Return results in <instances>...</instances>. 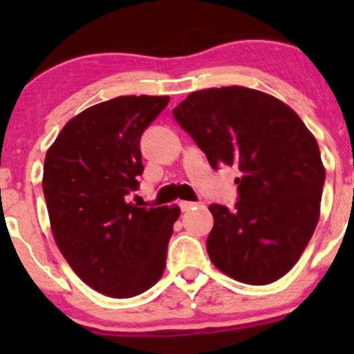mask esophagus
Listing matches in <instances>:
<instances>
[{"instance_id":"1","label":"esophagus","mask_w":354,"mask_h":354,"mask_svg":"<svg viewBox=\"0 0 354 354\" xmlns=\"http://www.w3.org/2000/svg\"><path fill=\"white\" fill-rule=\"evenodd\" d=\"M194 207H197V203H195V202H180V209L183 210V212L194 209Z\"/></svg>"}]
</instances>
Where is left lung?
I'll return each mask as SVG.
<instances>
[{
	"mask_svg": "<svg viewBox=\"0 0 354 354\" xmlns=\"http://www.w3.org/2000/svg\"><path fill=\"white\" fill-rule=\"evenodd\" d=\"M173 116L214 169L241 171L234 209L209 207L214 266L257 286L283 277L319 223L326 169L313 135L279 99L238 85L194 92Z\"/></svg>",
	"mask_w": 354,
	"mask_h": 354,
	"instance_id": "obj_1",
	"label": "left lung"
}]
</instances>
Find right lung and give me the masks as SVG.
<instances>
[{
	"label": "right lung",
	"mask_w": 354,
	"mask_h": 354,
	"mask_svg": "<svg viewBox=\"0 0 354 354\" xmlns=\"http://www.w3.org/2000/svg\"><path fill=\"white\" fill-rule=\"evenodd\" d=\"M169 97L121 95L68 121L44 160L53 236L78 277L111 298L154 286L180 216L128 202L144 173L140 138Z\"/></svg>",
	"instance_id": "add662e5"
}]
</instances>
